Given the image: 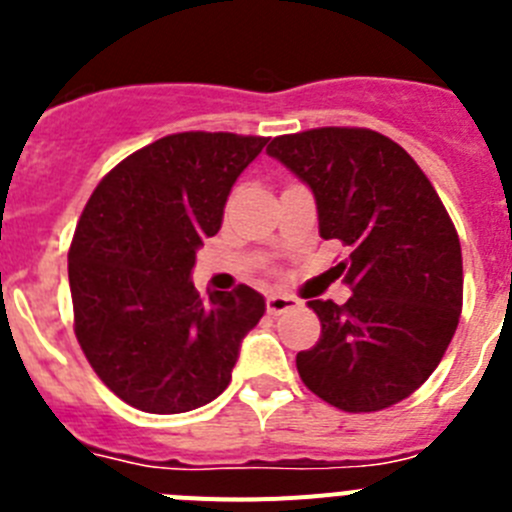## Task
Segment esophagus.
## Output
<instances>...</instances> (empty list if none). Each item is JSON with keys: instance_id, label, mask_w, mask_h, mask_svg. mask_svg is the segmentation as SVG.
Returning <instances> with one entry per match:
<instances>
[{"instance_id": "obj_1", "label": "esophagus", "mask_w": 512, "mask_h": 512, "mask_svg": "<svg viewBox=\"0 0 512 512\" xmlns=\"http://www.w3.org/2000/svg\"><path fill=\"white\" fill-rule=\"evenodd\" d=\"M297 305H300L297 297L282 295V292H271V295L266 297V312H269V315H279V312L295 310Z\"/></svg>"}]
</instances>
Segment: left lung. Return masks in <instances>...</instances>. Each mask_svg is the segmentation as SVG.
Masks as SVG:
<instances>
[{"label": "left lung", "mask_w": 512, "mask_h": 512, "mask_svg": "<svg viewBox=\"0 0 512 512\" xmlns=\"http://www.w3.org/2000/svg\"><path fill=\"white\" fill-rule=\"evenodd\" d=\"M318 202L320 235L348 248L336 266L354 295L310 300L318 343L297 354L310 392L343 413L413 395L441 364L464 300L449 212L410 153L369 128H312L266 146Z\"/></svg>", "instance_id": "8db88e82"}]
</instances>
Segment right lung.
<instances>
[{
  "label": "right lung",
  "instance_id": "add662e5",
  "mask_svg": "<svg viewBox=\"0 0 512 512\" xmlns=\"http://www.w3.org/2000/svg\"><path fill=\"white\" fill-rule=\"evenodd\" d=\"M261 135L189 130L122 158L89 197L69 248L74 333L122 402L143 413L202 408L228 387L264 297L194 289L197 248L223 223Z\"/></svg>",
  "mask_w": 512,
  "mask_h": 512
}]
</instances>
